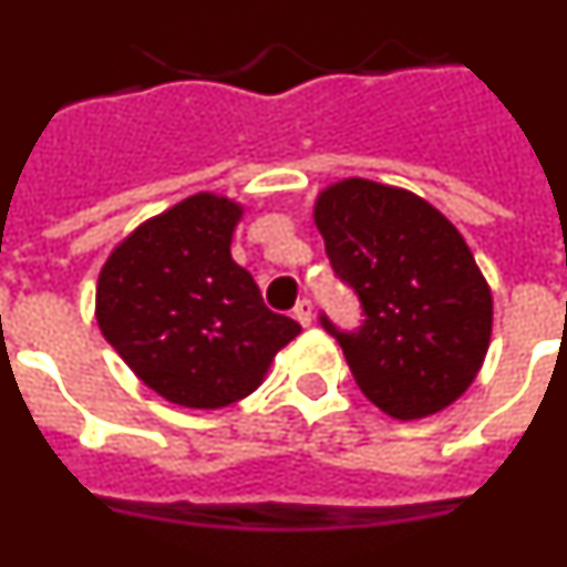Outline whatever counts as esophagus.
Instances as JSON below:
<instances>
[{
	"instance_id": "34e87169",
	"label": "esophagus",
	"mask_w": 567,
	"mask_h": 567,
	"mask_svg": "<svg viewBox=\"0 0 567 567\" xmlns=\"http://www.w3.org/2000/svg\"><path fill=\"white\" fill-rule=\"evenodd\" d=\"M295 320H298L300 327H309V323H312V320H315L312 300L303 298V300H298V303H295Z\"/></svg>"
}]
</instances>
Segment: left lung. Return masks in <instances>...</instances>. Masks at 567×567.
Returning <instances> with one entry per match:
<instances>
[{
    "instance_id": "obj_1",
    "label": "left lung",
    "mask_w": 567,
    "mask_h": 567,
    "mask_svg": "<svg viewBox=\"0 0 567 567\" xmlns=\"http://www.w3.org/2000/svg\"><path fill=\"white\" fill-rule=\"evenodd\" d=\"M332 269L363 327L338 332L360 392L394 420L443 412L474 383L491 343L488 280L437 207L389 184L343 178L315 202Z\"/></svg>"
}]
</instances>
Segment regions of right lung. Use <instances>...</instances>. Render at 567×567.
Instances as JSON below:
<instances>
[{
	"mask_svg": "<svg viewBox=\"0 0 567 567\" xmlns=\"http://www.w3.org/2000/svg\"><path fill=\"white\" fill-rule=\"evenodd\" d=\"M244 207L195 193L135 227L104 260L96 320L135 378L184 409H224L252 394L298 338L264 307L229 252Z\"/></svg>",
	"mask_w": 567,
	"mask_h": 567,
	"instance_id": "add662e5",
	"label": "right lung"
}]
</instances>
